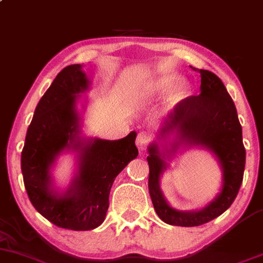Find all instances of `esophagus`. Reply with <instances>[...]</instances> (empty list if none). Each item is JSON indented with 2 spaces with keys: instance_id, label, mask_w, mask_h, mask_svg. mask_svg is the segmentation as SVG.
I'll list each match as a JSON object with an SVG mask.
<instances>
[{
  "instance_id": "obj_1",
  "label": "esophagus",
  "mask_w": 263,
  "mask_h": 263,
  "mask_svg": "<svg viewBox=\"0 0 263 263\" xmlns=\"http://www.w3.org/2000/svg\"><path fill=\"white\" fill-rule=\"evenodd\" d=\"M147 143H148V135L146 132H140L137 135V138H136V146H137V148L140 151L144 149Z\"/></svg>"
}]
</instances>
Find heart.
<instances>
[{
  "instance_id": "obj_1",
  "label": "heart",
  "mask_w": 263,
  "mask_h": 263,
  "mask_svg": "<svg viewBox=\"0 0 263 263\" xmlns=\"http://www.w3.org/2000/svg\"><path fill=\"white\" fill-rule=\"evenodd\" d=\"M178 77L174 73H163L159 77H157L156 79H153L144 85L143 89L141 90V92L138 93V99L141 101H151L153 99L159 98L165 91H168L171 87L176 85ZM186 90H188V86H186V84L184 81L178 84L174 91L172 92L171 101L176 102L180 100V99H183L185 96Z\"/></svg>"
}]
</instances>
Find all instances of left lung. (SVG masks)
Returning a JSON list of instances; mask_svg holds the SVG:
<instances>
[{"label":"left lung","mask_w":263,"mask_h":263,"mask_svg":"<svg viewBox=\"0 0 263 263\" xmlns=\"http://www.w3.org/2000/svg\"><path fill=\"white\" fill-rule=\"evenodd\" d=\"M198 71L201 77L200 93L178 102L164 121L161 135L176 132L177 142H174L172 151H176L180 143L190 147L200 146L211 151L221 165V192L201 210L173 209L159 188V178L168 167L165 153L159 152L158 144L155 142L148 146L149 156L147 157L149 195L157 215L167 224L185 228L206 224L231 206L242 183L246 161L242 127L231 96L219 77L203 69H198Z\"/></svg>","instance_id":"obj_1"}]
</instances>
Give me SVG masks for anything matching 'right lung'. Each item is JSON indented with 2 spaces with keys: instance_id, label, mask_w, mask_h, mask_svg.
I'll return each mask as SVG.
<instances>
[{
  "instance_id": "obj_1",
  "label": "right lung",
  "mask_w": 263,
  "mask_h": 263,
  "mask_svg": "<svg viewBox=\"0 0 263 263\" xmlns=\"http://www.w3.org/2000/svg\"><path fill=\"white\" fill-rule=\"evenodd\" d=\"M89 87L80 64L57 75L35 107L21 156L23 182L35 210L68 230H92L102 224L115 178L138 156L136 132L117 141L80 137L78 93ZM65 148L78 152L80 170L68 190L52 188L50 167Z\"/></svg>"
}]
</instances>
